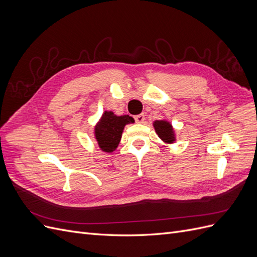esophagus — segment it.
<instances>
[{
  "mask_svg": "<svg viewBox=\"0 0 257 257\" xmlns=\"http://www.w3.org/2000/svg\"><path fill=\"white\" fill-rule=\"evenodd\" d=\"M135 121H136L137 123H144V121H145V114L142 113V114L136 115V116H135Z\"/></svg>",
  "mask_w": 257,
  "mask_h": 257,
  "instance_id": "obj_1",
  "label": "esophagus"
}]
</instances>
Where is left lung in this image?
I'll return each instance as SVG.
<instances>
[{"mask_svg": "<svg viewBox=\"0 0 257 257\" xmlns=\"http://www.w3.org/2000/svg\"><path fill=\"white\" fill-rule=\"evenodd\" d=\"M153 126L159 137L166 144H173L176 141L175 132L168 121L166 120H157L153 122Z\"/></svg>", "mask_w": 257, "mask_h": 257, "instance_id": "left-lung-1", "label": "left lung"}]
</instances>
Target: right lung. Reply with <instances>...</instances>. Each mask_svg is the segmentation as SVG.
<instances>
[{
    "label": "right lung",
    "mask_w": 257,
    "mask_h": 257,
    "mask_svg": "<svg viewBox=\"0 0 257 257\" xmlns=\"http://www.w3.org/2000/svg\"><path fill=\"white\" fill-rule=\"evenodd\" d=\"M134 119L126 115H115L112 111H105L94 127V136L100 150L112 152L118 147L124 126L133 123Z\"/></svg>",
    "instance_id": "right-lung-1"
}]
</instances>
